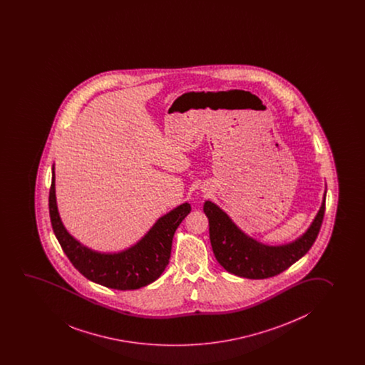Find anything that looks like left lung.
<instances>
[{"instance_id": "obj_1", "label": "left lung", "mask_w": 365, "mask_h": 365, "mask_svg": "<svg viewBox=\"0 0 365 365\" xmlns=\"http://www.w3.org/2000/svg\"><path fill=\"white\" fill-rule=\"evenodd\" d=\"M324 193L322 207L310 227L295 241L269 246L242 232L232 220L213 202H205L203 211L210 222V240L216 259L233 275L246 279H267L279 275L302 259L317 240L325 213Z\"/></svg>"}]
</instances>
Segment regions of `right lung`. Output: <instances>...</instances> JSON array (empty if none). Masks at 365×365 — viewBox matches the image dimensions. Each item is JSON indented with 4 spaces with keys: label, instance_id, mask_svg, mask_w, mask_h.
<instances>
[{
    "label": "right lung",
    "instance_id": "add662e5",
    "mask_svg": "<svg viewBox=\"0 0 365 365\" xmlns=\"http://www.w3.org/2000/svg\"><path fill=\"white\" fill-rule=\"evenodd\" d=\"M48 211L53 233L75 269L88 280L116 290H135L163 274L170 257L175 230L190 212L185 202L158 218L153 227L132 247L120 252H98L75 240L63 227L55 195V165L48 193Z\"/></svg>",
    "mask_w": 365,
    "mask_h": 365
}]
</instances>
